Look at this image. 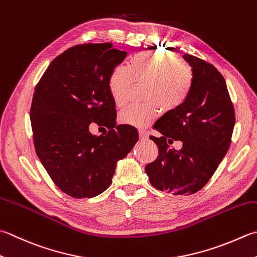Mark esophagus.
<instances>
[{
	"instance_id": "esophagus-1",
	"label": "esophagus",
	"mask_w": 257,
	"mask_h": 257,
	"mask_svg": "<svg viewBox=\"0 0 257 257\" xmlns=\"http://www.w3.org/2000/svg\"><path fill=\"white\" fill-rule=\"evenodd\" d=\"M139 137H140V139H142V140H146V139H147V138H148L147 132H146V130L140 129V130H139Z\"/></svg>"
}]
</instances>
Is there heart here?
Returning a JSON list of instances; mask_svg holds the SVG:
<instances>
[{
    "mask_svg": "<svg viewBox=\"0 0 257 257\" xmlns=\"http://www.w3.org/2000/svg\"><path fill=\"white\" fill-rule=\"evenodd\" d=\"M147 82L145 104H134L122 110L120 121L143 128L165 112L175 111L186 102L192 91L194 73L189 65L173 54L143 51L134 54L128 68L119 65L109 78L108 87L114 104L124 107L136 83Z\"/></svg>",
    "mask_w": 257,
    "mask_h": 257,
    "instance_id": "heart-1",
    "label": "heart"
}]
</instances>
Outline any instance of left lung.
<instances>
[{
  "mask_svg": "<svg viewBox=\"0 0 257 257\" xmlns=\"http://www.w3.org/2000/svg\"><path fill=\"white\" fill-rule=\"evenodd\" d=\"M194 83L186 102L166 112L154 128L160 137L150 139L158 147L155 162L146 166L155 188L174 195L197 193L212 178L232 142L235 111L225 79L213 64L190 54ZM180 140L183 147L170 146Z\"/></svg>",
  "mask_w": 257,
  "mask_h": 257,
  "instance_id": "1",
  "label": "left lung"
}]
</instances>
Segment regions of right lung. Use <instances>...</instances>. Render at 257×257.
Here are the masks:
<instances>
[{
  "instance_id": "obj_1",
  "label": "right lung",
  "mask_w": 257,
  "mask_h": 257,
  "mask_svg": "<svg viewBox=\"0 0 257 257\" xmlns=\"http://www.w3.org/2000/svg\"><path fill=\"white\" fill-rule=\"evenodd\" d=\"M125 57L111 43L75 45L53 60L35 87L30 111L35 152L53 183L74 198L103 193L118 160L138 142L135 127L114 124L108 87ZM93 122L105 125L108 134L92 135Z\"/></svg>"
}]
</instances>
